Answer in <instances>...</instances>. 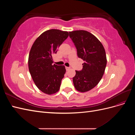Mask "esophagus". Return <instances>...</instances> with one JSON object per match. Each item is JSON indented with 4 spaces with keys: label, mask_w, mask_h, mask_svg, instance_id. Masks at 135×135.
Segmentation results:
<instances>
[{
    "label": "esophagus",
    "mask_w": 135,
    "mask_h": 135,
    "mask_svg": "<svg viewBox=\"0 0 135 135\" xmlns=\"http://www.w3.org/2000/svg\"><path fill=\"white\" fill-rule=\"evenodd\" d=\"M66 68V71H68V70H69V69H70V68H69V67H67V66H66V68Z\"/></svg>",
    "instance_id": "34e87169"
}]
</instances>
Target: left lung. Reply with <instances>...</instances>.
Segmentation results:
<instances>
[{"label":"left lung","instance_id":"8db88e82","mask_svg":"<svg viewBox=\"0 0 135 135\" xmlns=\"http://www.w3.org/2000/svg\"><path fill=\"white\" fill-rule=\"evenodd\" d=\"M69 36L76 48L78 56L84 61L82 70L75 71L73 83L78 91L87 92L96 86L104 74L107 63L105 49L100 40L87 31H70Z\"/></svg>","mask_w":135,"mask_h":135}]
</instances>
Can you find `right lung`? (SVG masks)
Returning a JSON list of instances; mask_svg holds the SVG:
<instances>
[{"label":"right lung","instance_id":"obj_1","mask_svg":"<svg viewBox=\"0 0 135 135\" xmlns=\"http://www.w3.org/2000/svg\"><path fill=\"white\" fill-rule=\"evenodd\" d=\"M69 36L68 31L48 30L37 38L31 48L28 66L32 79L39 90L47 95L59 91L66 73L64 65H53L52 55Z\"/></svg>","mask_w":135,"mask_h":135}]
</instances>
